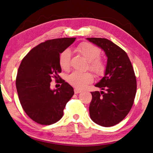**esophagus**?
<instances>
[{
	"label": "esophagus",
	"instance_id": "1",
	"mask_svg": "<svg viewBox=\"0 0 153 153\" xmlns=\"http://www.w3.org/2000/svg\"><path fill=\"white\" fill-rule=\"evenodd\" d=\"M81 92H82L81 90H79V89H77V88H75L74 89L75 94H79V93H80Z\"/></svg>",
	"mask_w": 153,
	"mask_h": 153
}]
</instances>
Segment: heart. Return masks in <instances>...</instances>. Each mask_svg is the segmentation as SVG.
<instances>
[{
	"label": "heart",
	"mask_w": 153,
	"mask_h": 153,
	"mask_svg": "<svg viewBox=\"0 0 153 153\" xmlns=\"http://www.w3.org/2000/svg\"><path fill=\"white\" fill-rule=\"evenodd\" d=\"M80 53L89 61L90 68L97 74H102L106 66L104 62L100 59V49L88 42L82 43L77 47ZM71 50L67 48L59 55V64L62 69H67L70 66ZM94 80V77L90 72H80L74 71L67 77V81L71 86L82 89L86 87Z\"/></svg>",
	"instance_id": "1"
}]
</instances>
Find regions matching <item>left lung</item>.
I'll return each mask as SVG.
<instances>
[{"instance_id": "obj_1", "label": "left lung", "mask_w": 153, "mask_h": 153, "mask_svg": "<svg viewBox=\"0 0 153 153\" xmlns=\"http://www.w3.org/2000/svg\"><path fill=\"white\" fill-rule=\"evenodd\" d=\"M105 52L107 57L105 76L95 84L103 91L91 92L89 111L98 125L111 127L122 121L132 107L136 92V79L128 55L106 38H87Z\"/></svg>"}]
</instances>
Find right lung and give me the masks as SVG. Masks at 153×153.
<instances>
[{"label":"right lung","instance_id":"obj_1","mask_svg":"<svg viewBox=\"0 0 153 153\" xmlns=\"http://www.w3.org/2000/svg\"><path fill=\"white\" fill-rule=\"evenodd\" d=\"M76 38L46 40L33 48L23 59L17 71L16 88L25 113L36 123L51 125L60 120L74 88L63 79L57 89L51 88L52 77L61 72L59 55Z\"/></svg>","mask_w":153,"mask_h":153}]
</instances>
